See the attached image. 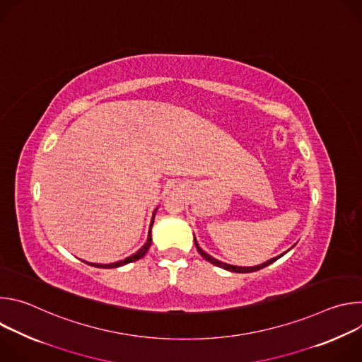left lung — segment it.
<instances>
[{
  "mask_svg": "<svg viewBox=\"0 0 362 362\" xmlns=\"http://www.w3.org/2000/svg\"><path fill=\"white\" fill-rule=\"evenodd\" d=\"M194 245H196V249H197V252L204 257L206 261L208 262H211V264H214V265H216V267H219V268H223V269H226V271H230V272H236V274H247V272H255V271H259V269H262V268H265V267H268V265H271V264H274L276 259H279L281 256H284L286 252H289V249L285 252V253H281L279 256H275V257H272V259H269V261H267V262H264V264H261V265H256V267H235V265H229V264H225V262H221V261H218V259H215L214 256H211V255H208L206 253L200 246H199V243H197V240H196V238H194ZM295 246V245H293Z\"/></svg>",
  "mask_w": 362,
  "mask_h": 362,
  "instance_id": "1",
  "label": "left lung"
}]
</instances>
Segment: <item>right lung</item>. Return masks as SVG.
Instances as JSON below:
<instances>
[{"instance_id": "obj_1", "label": "right lung", "mask_w": 362, "mask_h": 362, "mask_svg": "<svg viewBox=\"0 0 362 362\" xmlns=\"http://www.w3.org/2000/svg\"><path fill=\"white\" fill-rule=\"evenodd\" d=\"M158 211V209H156ZM156 211L153 212V216H151V221H150V226H148V235H147V240H146V243L136 252V253H133L132 256H129V257H126V259H123V261H119V262H113V264H88V265H91V267H95V268H105V269H112V268H119V267H123V265H127V264H130V262H136V261H139L140 257H143L146 253H147V250H148V247H150V245H151V226H153V222H154V215H156Z\"/></svg>"}]
</instances>
